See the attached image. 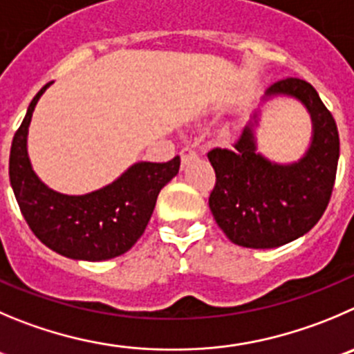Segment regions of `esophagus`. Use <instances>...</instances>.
Returning a JSON list of instances; mask_svg holds the SVG:
<instances>
[{
	"instance_id": "1",
	"label": "esophagus",
	"mask_w": 354,
	"mask_h": 354,
	"mask_svg": "<svg viewBox=\"0 0 354 354\" xmlns=\"http://www.w3.org/2000/svg\"><path fill=\"white\" fill-rule=\"evenodd\" d=\"M196 156H198L196 151H194L191 146H186L183 151H180V160H183L184 165L189 163V161L194 160V158H196Z\"/></svg>"
}]
</instances>
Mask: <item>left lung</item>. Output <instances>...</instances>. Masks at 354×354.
Listing matches in <instances>:
<instances>
[{"label": "left lung", "mask_w": 354, "mask_h": 354, "mask_svg": "<svg viewBox=\"0 0 354 354\" xmlns=\"http://www.w3.org/2000/svg\"><path fill=\"white\" fill-rule=\"evenodd\" d=\"M271 95L294 97L311 114V146L301 160H266L255 147L254 123L245 127L233 149L208 151L215 170L210 210L225 236L247 248L281 247L308 233L330 201L337 174V124L315 86L299 78L280 80L266 92Z\"/></svg>", "instance_id": "1"}]
</instances>
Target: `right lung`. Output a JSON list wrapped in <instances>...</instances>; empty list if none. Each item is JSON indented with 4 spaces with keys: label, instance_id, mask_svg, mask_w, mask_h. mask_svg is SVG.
I'll list each match as a JSON object with an SVG mask.
<instances>
[{
    "label": "right lung",
    "instance_id": "add662e5",
    "mask_svg": "<svg viewBox=\"0 0 354 354\" xmlns=\"http://www.w3.org/2000/svg\"><path fill=\"white\" fill-rule=\"evenodd\" d=\"M50 83L35 95L10 149V184L20 212L41 243L76 261H107L137 243L153 215L161 187L180 167L175 156L167 163L140 161L109 186L82 196L50 189L38 179L28 156V129L32 111Z\"/></svg>",
    "mask_w": 354,
    "mask_h": 354
}]
</instances>
